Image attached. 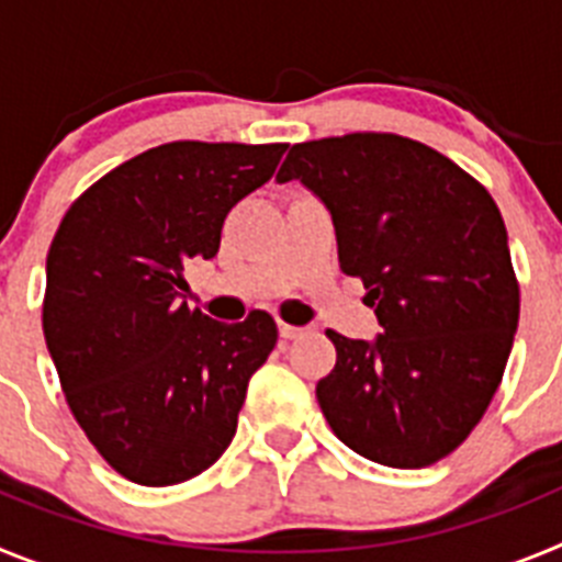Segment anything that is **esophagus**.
<instances>
[{
  "label": "esophagus",
  "mask_w": 562,
  "mask_h": 562,
  "mask_svg": "<svg viewBox=\"0 0 562 562\" xmlns=\"http://www.w3.org/2000/svg\"><path fill=\"white\" fill-rule=\"evenodd\" d=\"M278 331H281V337H284V340H295V337L304 335V329H301V326H290V324H278Z\"/></svg>",
  "instance_id": "34e87169"
}]
</instances>
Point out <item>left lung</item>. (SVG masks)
Listing matches in <instances>:
<instances>
[{"mask_svg": "<svg viewBox=\"0 0 562 562\" xmlns=\"http://www.w3.org/2000/svg\"><path fill=\"white\" fill-rule=\"evenodd\" d=\"M278 182L331 213L376 340L326 331L337 362L317 402L355 453L419 470L453 453L493 402L520 315L506 227L486 188L436 148L385 132L297 143Z\"/></svg>", "mask_w": 562, "mask_h": 562, "instance_id": "obj_1", "label": "left lung"}]
</instances>
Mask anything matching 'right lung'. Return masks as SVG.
Returning a JSON list of instances; mask_svg holds the SVG:
<instances>
[{
	"instance_id": "right-lung-1",
	"label": "right lung",
	"mask_w": 562,
	"mask_h": 562,
	"mask_svg": "<svg viewBox=\"0 0 562 562\" xmlns=\"http://www.w3.org/2000/svg\"><path fill=\"white\" fill-rule=\"evenodd\" d=\"M286 143L177 140L137 154L78 196L47 252L44 340L67 405L123 479L168 486L227 450L247 382L278 329L256 310L220 324L188 310L186 270L220 252L236 202Z\"/></svg>"
}]
</instances>
